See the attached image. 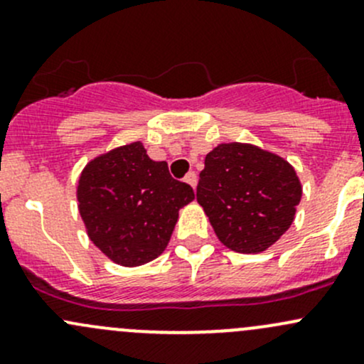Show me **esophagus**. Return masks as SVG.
<instances>
[{"instance_id":"obj_1","label":"esophagus","mask_w":364,"mask_h":364,"mask_svg":"<svg viewBox=\"0 0 364 364\" xmlns=\"http://www.w3.org/2000/svg\"><path fill=\"white\" fill-rule=\"evenodd\" d=\"M185 183H188L190 186H192V188H196L197 186V174L193 171H190L188 174L185 176Z\"/></svg>"}]
</instances>
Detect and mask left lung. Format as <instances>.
Returning a JSON list of instances; mask_svg holds the SVG:
<instances>
[{"label":"left lung","instance_id":"8db88e82","mask_svg":"<svg viewBox=\"0 0 364 364\" xmlns=\"http://www.w3.org/2000/svg\"><path fill=\"white\" fill-rule=\"evenodd\" d=\"M197 203L220 243L237 253L273 247L296 218L303 186L284 156L250 144L222 142L205 155Z\"/></svg>","mask_w":364,"mask_h":364}]
</instances>
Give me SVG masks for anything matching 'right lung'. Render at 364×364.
I'll use <instances>...</instances> for the list:
<instances>
[{"mask_svg":"<svg viewBox=\"0 0 364 364\" xmlns=\"http://www.w3.org/2000/svg\"><path fill=\"white\" fill-rule=\"evenodd\" d=\"M193 199L192 186L172 179L167 164L149 159L141 141L95 156L77 183V208L87 236L123 267L161 255L179 209Z\"/></svg>","mask_w":364,"mask_h":364,"instance_id":"add662e5","label":"right lung"}]
</instances>
